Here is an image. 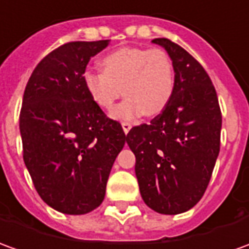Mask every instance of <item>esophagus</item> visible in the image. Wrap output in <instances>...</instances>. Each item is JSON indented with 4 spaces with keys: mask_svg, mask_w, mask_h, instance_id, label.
<instances>
[{
    "mask_svg": "<svg viewBox=\"0 0 249 249\" xmlns=\"http://www.w3.org/2000/svg\"><path fill=\"white\" fill-rule=\"evenodd\" d=\"M121 125H123V129H124L125 133H128L130 130V128H132V124L130 123H128V121H124V123H121Z\"/></svg>",
    "mask_w": 249,
    "mask_h": 249,
    "instance_id": "1",
    "label": "esophagus"
}]
</instances>
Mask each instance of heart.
<instances>
[{
	"mask_svg": "<svg viewBox=\"0 0 249 249\" xmlns=\"http://www.w3.org/2000/svg\"><path fill=\"white\" fill-rule=\"evenodd\" d=\"M102 70L83 72V83L97 107L110 110L121 91L126 95L112 116L135 120L142 114L156 116L174 94L175 71L170 55L159 48L124 47L105 55Z\"/></svg>",
	"mask_w": 249,
	"mask_h": 249,
	"instance_id": "obj_1",
	"label": "heart"
}]
</instances>
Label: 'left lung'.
<instances>
[{
  "label": "left lung",
  "instance_id": "obj_1",
  "mask_svg": "<svg viewBox=\"0 0 249 249\" xmlns=\"http://www.w3.org/2000/svg\"><path fill=\"white\" fill-rule=\"evenodd\" d=\"M152 43L173 60V98L151 124L133 126L126 142L136 156L142 201L161 214H179L209 185L220 152L221 110L208 72L189 52L164 37Z\"/></svg>",
  "mask_w": 249,
  "mask_h": 249
}]
</instances>
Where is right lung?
Instances as JSON below:
<instances>
[{
  "label": "right lung",
  "mask_w": 249,
  "mask_h": 249,
  "mask_svg": "<svg viewBox=\"0 0 249 249\" xmlns=\"http://www.w3.org/2000/svg\"><path fill=\"white\" fill-rule=\"evenodd\" d=\"M109 40L70 41L40 60L20 112L22 158L41 199L66 214L98 208L112 166L126 140L83 83L89 60Z\"/></svg>",
  "instance_id": "obj_1"
}]
</instances>
